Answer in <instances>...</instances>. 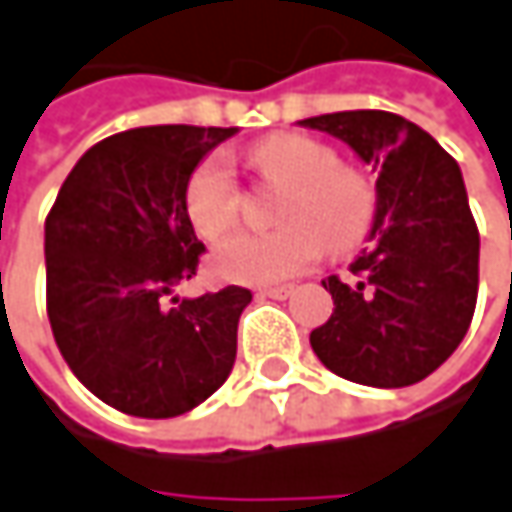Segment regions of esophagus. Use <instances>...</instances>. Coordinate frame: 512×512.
I'll return each instance as SVG.
<instances>
[{
  "instance_id": "34e87169",
  "label": "esophagus",
  "mask_w": 512,
  "mask_h": 512,
  "mask_svg": "<svg viewBox=\"0 0 512 512\" xmlns=\"http://www.w3.org/2000/svg\"><path fill=\"white\" fill-rule=\"evenodd\" d=\"M296 293V287H290V284H281V287H263L260 290V296H269V299H290Z\"/></svg>"
}]
</instances>
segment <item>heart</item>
Returning a JSON list of instances; mask_svg holds the SVG:
<instances>
[{
	"mask_svg": "<svg viewBox=\"0 0 512 512\" xmlns=\"http://www.w3.org/2000/svg\"><path fill=\"white\" fill-rule=\"evenodd\" d=\"M260 175L284 187L278 231H240L216 246L210 266L219 278L237 284H272L310 269L325 243L346 255L357 249L378 213L375 184L340 155L304 134H272L252 152ZM184 216L205 240L225 234L240 216V184L225 155L213 152L196 163L184 184Z\"/></svg>",
	"mask_w": 512,
	"mask_h": 512,
	"instance_id": "1",
	"label": "heart"
}]
</instances>
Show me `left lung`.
<instances>
[{
    "instance_id": "obj_1",
    "label": "left lung",
    "mask_w": 512,
    "mask_h": 512,
    "mask_svg": "<svg viewBox=\"0 0 512 512\" xmlns=\"http://www.w3.org/2000/svg\"><path fill=\"white\" fill-rule=\"evenodd\" d=\"M302 125L346 140L378 169L372 246L322 287L334 299L310 331L316 357L366 387H410L463 343L478 302L481 234L457 161L440 143L390 111H340Z\"/></svg>"
}]
</instances>
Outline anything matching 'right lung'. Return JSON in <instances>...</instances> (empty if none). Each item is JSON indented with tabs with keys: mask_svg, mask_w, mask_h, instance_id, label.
Here are the masks:
<instances>
[{
	"mask_svg": "<svg viewBox=\"0 0 512 512\" xmlns=\"http://www.w3.org/2000/svg\"><path fill=\"white\" fill-rule=\"evenodd\" d=\"M234 128L152 125L105 137L72 166L46 216V313L72 375L140 419L193 410L231 375L252 293L172 290L205 243L184 216V184Z\"/></svg>",
	"mask_w": 512,
	"mask_h": 512,
	"instance_id": "1",
	"label": "right lung"
}]
</instances>
